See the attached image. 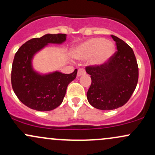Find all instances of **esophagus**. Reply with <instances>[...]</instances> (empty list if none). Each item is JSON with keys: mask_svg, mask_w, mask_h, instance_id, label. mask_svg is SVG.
<instances>
[{"mask_svg": "<svg viewBox=\"0 0 155 155\" xmlns=\"http://www.w3.org/2000/svg\"><path fill=\"white\" fill-rule=\"evenodd\" d=\"M84 74H85V71H84V69H79L78 70V72H77V76L78 77H79V76H82V75H84Z\"/></svg>", "mask_w": 155, "mask_h": 155, "instance_id": "1", "label": "esophagus"}]
</instances>
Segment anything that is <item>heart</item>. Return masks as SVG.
<instances>
[{
	"label": "heart",
	"instance_id": "heart-1",
	"mask_svg": "<svg viewBox=\"0 0 155 155\" xmlns=\"http://www.w3.org/2000/svg\"><path fill=\"white\" fill-rule=\"evenodd\" d=\"M115 45L112 42L106 41L101 37H94L87 40L74 48L72 56L76 59H86L92 57L91 64L101 66L106 63L113 57Z\"/></svg>",
	"mask_w": 155,
	"mask_h": 155
}]
</instances>
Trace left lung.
<instances>
[{
  "mask_svg": "<svg viewBox=\"0 0 155 155\" xmlns=\"http://www.w3.org/2000/svg\"><path fill=\"white\" fill-rule=\"evenodd\" d=\"M117 51L106 63L101 66H87L91 85L87 98L93 107L112 110L124 105L138 81V66L133 50L124 40L111 35Z\"/></svg>",
  "mask_w": 155,
  "mask_h": 155,
  "instance_id": "8db88e82",
  "label": "left lung"
}]
</instances>
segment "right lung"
<instances>
[{"mask_svg":"<svg viewBox=\"0 0 155 155\" xmlns=\"http://www.w3.org/2000/svg\"><path fill=\"white\" fill-rule=\"evenodd\" d=\"M65 34H47L25 42L15 55L12 67V86L23 104L37 111H50L61 104L67 87L77 74L59 71L40 74L32 67V59L37 52L49 43L62 44L66 40Z\"/></svg>","mask_w":155,"mask_h":155,"instance_id":"obj_1","label":"right lung"}]
</instances>
